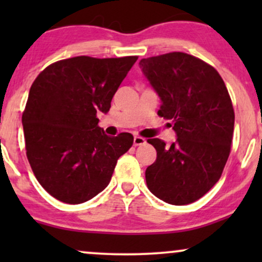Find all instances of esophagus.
Instances as JSON below:
<instances>
[{
  "label": "esophagus",
  "instance_id": "esophagus-1",
  "mask_svg": "<svg viewBox=\"0 0 262 262\" xmlns=\"http://www.w3.org/2000/svg\"><path fill=\"white\" fill-rule=\"evenodd\" d=\"M146 143V140L141 137H134V145L139 146V145H144Z\"/></svg>",
  "mask_w": 262,
  "mask_h": 262
}]
</instances>
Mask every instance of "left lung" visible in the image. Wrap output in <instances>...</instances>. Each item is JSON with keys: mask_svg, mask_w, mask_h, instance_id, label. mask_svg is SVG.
Wrapping results in <instances>:
<instances>
[{"mask_svg": "<svg viewBox=\"0 0 262 262\" xmlns=\"http://www.w3.org/2000/svg\"><path fill=\"white\" fill-rule=\"evenodd\" d=\"M145 79L160 97L158 114L172 121L170 146L149 139L156 160L145 171L148 188L164 202L183 206L200 200L218 180L229 158L234 110L221 75L186 53L141 59Z\"/></svg>", "mask_w": 262, "mask_h": 262, "instance_id": "8db88e82", "label": "left lung"}]
</instances>
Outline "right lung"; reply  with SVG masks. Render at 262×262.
Instances as JSON below:
<instances>
[{
  "label": "right lung",
  "instance_id": "add662e5",
  "mask_svg": "<svg viewBox=\"0 0 262 262\" xmlns=\"http://www.w3.org/2000/svg\"><path fill=\"white\" fill-rule=\"evenodd\" d=\"M137 59L75 56L49 65L33 82L22 116L27 158L56 200L79 204L97 196L133 145L130 133L104 134L97 113L110 111Z\"/></svg>",
  "mask_w": 262,
  "mask_h": 262
}]
</instances>
